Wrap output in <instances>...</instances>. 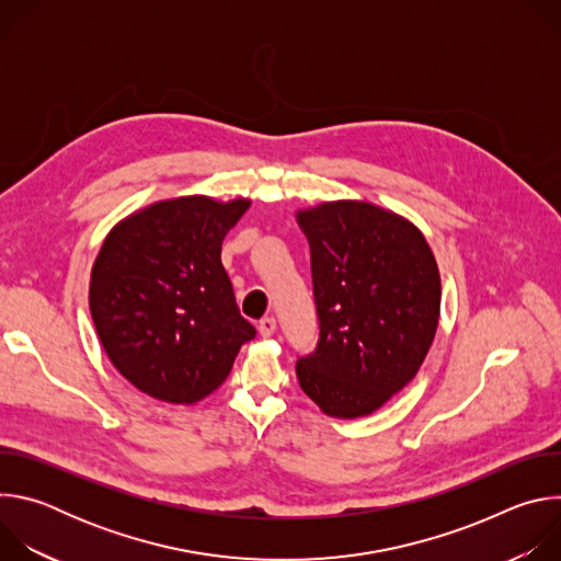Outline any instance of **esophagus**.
<instances>
[{"instance_id":"1","label":"esophagus","mask_w":561,"mask_h":561,"mask_svg":"<svg viewBox=\"0 0 561 561\" xmlns=\"http://www.w3.org/2000/svg\"><path fill=\"white\" fill-rule=\"evenodd\" d=\"M275 331H277L275 317H264L262 322H260V335H262V337H271Z\"/></svg>"}]
</instances>
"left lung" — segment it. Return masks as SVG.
Instances as JSON below:
<instances>
[{
  "mask_svg": "<svg viewBox=\"0 0 561 561\" xmlns=\"http://www.w3.org/2000/svg\"><path fill=\"white\" fill-rule=\"evenodd\" d=\"M319 319L297 359L301 390L331 417L375 413L420 370L435 340L442 282L422 230L357 199L297 210Z\"/></svg>",
  "mask_w": 561,
  "mask_h": 561,
  "instance_id": "left-lung-1",
  "label": "left lung"
}]
</instances>
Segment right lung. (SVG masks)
<instances>
[{"label": "right lung", "mask_w": 561, "mask_h": 561, "mask_svg": "<svg viewBox=\"0 0 561 561\" xmlns=\"http://www.w3.org/2000/svg\"><path fill=\"white\" fill-rule=\"evenodd\" d=\"M249 206L242 197L162 199L106 234L89 304L108 359L137 390L195 404L255 337L221 266L224 237Z\"/></svg>", "instance_id": "add662e5"}]
</instances>
